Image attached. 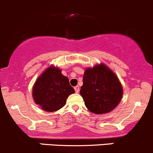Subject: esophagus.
Returning <instances> with one entry per match:
<instances>
[{
    "label": "esophagus",
    "mask_w": 153,
    "mask_h": 153,
    "mask_svg": "<svg viewBox=\"0 0 153 153\" xmlns=\"http://www.w3.org/2000/svg\"><path fill=\"white\" fill-rule=\"evenodd\" d=\"M74 90H75V92L79 93V86H76V87H74Z\"/></svg>",
    "instance_id": "1"
}]
</instances>
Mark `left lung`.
<instances>
[{"label":"left lung","instance_id":"8db88e82","mask_svg":"<svg viewBox=\"0 0 153 153\" xmlns=\"http://www.w3.org/2000/svg\"><path fill=\"white\" fill-rule=\"evenodd\" d=\"M86 108L96 114L111 112L123 95V88L116 74L104 63L88 68L80 90Z\"/></svg>","mask_w":153,"mask_h":153}]
</instances>
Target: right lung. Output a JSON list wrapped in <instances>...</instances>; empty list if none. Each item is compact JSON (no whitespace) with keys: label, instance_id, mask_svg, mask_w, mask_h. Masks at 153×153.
<instances>
[{"label":"right lung","instance_id":"1","mask_svg":"<svg viewBox=\"0 0 153 153\" xmlns=\"http://www.w3.org/2000/svg\"><path fill=\"white\" fill-rule=\"evenodd\" d=\"M62 70L50 65L36 79L32 88L34 102L46 112H54L65 106L66 100L75 93L69 80L61 73Z\"/></svg>","mask_w":153,"mask_h":153}]
</instances>
